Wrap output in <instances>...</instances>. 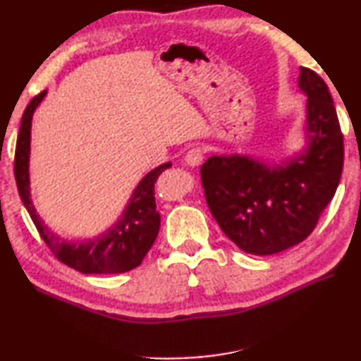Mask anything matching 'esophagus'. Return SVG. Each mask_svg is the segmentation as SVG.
<instances>
[{"mask_svg":"<svg viewBox=\"0 0 361 361\" xmlns=\"http://www.w3.org/2000/svg\"><path fill=\"white\" fill-rule=\"evenodd\" d=\"M185 161H186L188 166H191V167L200 166V164H202V161H204V151H202V148H197V146H195V148L189 149L186 152Z\"/></svg>","mask_w":361,"mask_h":361,"instance_id":"obj_1","label":"esophagus"}]
</instances>
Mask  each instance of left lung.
Masks as SVG:
<instances>
[{"label": "left lung", "instance_id": "left-lung-1", "mask_svg": "<svg viewBox=\"0 0 361 361\" xmlns=\"http://www.w3.org/2000/svg\"><path fill=\"white\" fill-rule=\"evenodd\" d=\"M298 85L307 97L301 151L282 164L212 156L200 169L212 215L245 253L276 255L307 239L339 185L344 138L328 85L304 66Z\"/></svg>", "mask_w": 361, "mask_h": 361}]
</instances>
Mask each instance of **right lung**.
<instances>
[{"mask_svg":"<svg viewBox=\"0 0 361 361\" xmlns=\"http://www.w3.org/2000/svg\"><path fill=\"white\" fill-rule=\"evenodd\" d=\"M46 97V90L28 103L22 116L19 137L16 145L14 175L20 199L32 216L42 240L59 261L82 274H121L142 264L146 253L154 243L161 215L156 210L154 183L164 170L172 164H162L145 176L133 189L130 200L122 216L103 234L87 240L62 239L51 231L36 212L30 194V140H32V119L35 109Z\"/></svg>","mask_w":361,"mask_h":361,"instance_id":"1","label":"right lung"}]
</instances>
